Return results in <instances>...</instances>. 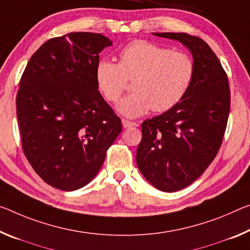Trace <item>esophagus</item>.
<instances>
[{"label":"esophagus","instance_id":"34e87169","mask_svg":"<svg viewBox=\"0 0 250 250\" xmlns=\"http://www.w3.org/2000/svg\"><path fill=\"white\" fill-rule=\"evenodd\" d=\"M122 125H124V128H130V126L137 125V124H136V122H132V121L125 120V119H122Z\"/></svg>","mask_w":250,"mask_h":250}]
</instances>
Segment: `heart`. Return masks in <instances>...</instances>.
<instances>
[{
  "label": "heart",
  "instance_id": "heart-1",
  "mask_svg": "<svg viewBox=\"0 0 250 250\" xmlns=\"http://www.w3.org/2000/svg\"><path fill=\"white\" fill-rule=\"evenodd\" d=\"M195 75V62L188 53L146 40H134L119 52V63L99 60L94 71L97 88L106 101L117 102L128 80L134 92L119 102L118 111L136 118L153 110L166 112L186 97Z\"/></svg>",
  "mask_w": 250,
  "mask_h": 250
}]
</instances>
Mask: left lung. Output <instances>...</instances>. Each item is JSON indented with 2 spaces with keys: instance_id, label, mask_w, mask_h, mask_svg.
Wrapping results in <instances>:
<instances>
[{
  "instance_id": "8db88e82",
  "label": "left lung",
  "mask_w": 250,
  "mask_h": 250,
  "mask_svg": "<svg viewBox=\"0 0 250 250\" xmlns=\"http://www.w3.org/2000/svg\"><path fill=\"white\" fill-rule=\"evenodd\" d=\"M180 41L192 53L195 75L175 108L141 124L137 165L153 187L184 189L215 159L227 126L230 90L226 71L203 39L188 33H153Z\"/></svg>"
}]
</instances>
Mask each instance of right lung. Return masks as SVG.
I'll use <instances>...</instances> for the list:
<instances>
[{
  "instance_id": "add662e5",
  "label": "right lung",
  "mask_w": 250,
  "mask_h": 250,
  "mask_svg": "<svg viewBox=\"0 0 250 250\" xmlns=\"http://www.w3.org/2000/svg\"><path fill=\"white\" fill-rule=\"evenodd\" d=\"M112 41L100 33L50 39L27 62L17 94L22 150L52 187L88 185L104 165L122 124L99 92V53Z\"/></svg>"
}]
</instances>
